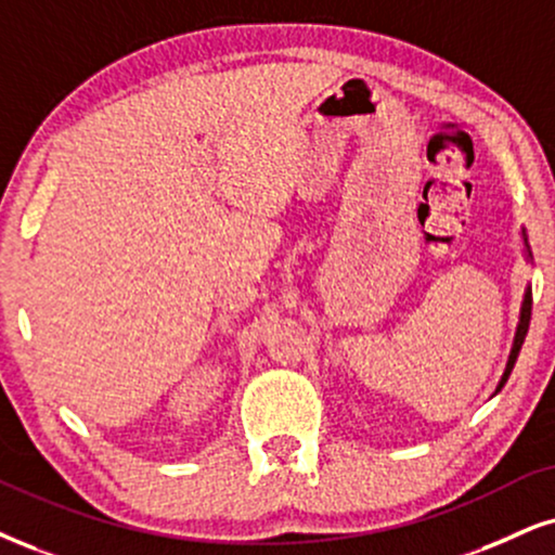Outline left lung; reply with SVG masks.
Wrapping results in <instances>:
<instances>
[{
	"mask_svg": "<svg viewBox=\"0 0 555 555\" xmlns=\"http://www.w3.org/2000/svg\"><path fill=\"white\" fill-rule=\"evenodd\" d=\"M530 251V249H528ZM532 257V255H530ZM530 313H532V291L528 288L525 291V300H522V311H519V324H517V332H515V341H512V352H509V360H507V367H504V375L502 380H499L496 391H502V386L507 383L512 367H515L517 362V354L522 350V341L528 337V330H530Z\"/></svg>",
	"mask_w": 555,
	"mask_h": 555,
	"instance_id": "left-lung-1",
	"label": "left lung"
}]
</instances>
